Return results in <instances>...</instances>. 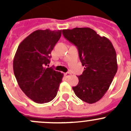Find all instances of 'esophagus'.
I'll use <instances>...</instances> for the list:
<instances>
[{"mask_svg":"<svg viewBox=\"0 0 131 131\" xmlns=\"http://www.w3.org/2000/svg\"><path fill=\"white\" fill-rule=\"evenodd\" d=\"M64 75L66 77H68L70 76V72H67V73H64Z\"/></svg>","mask_w":131,"mask_h":131,"instance_id":"34e87169","label":"esophagus"}]
</instances>
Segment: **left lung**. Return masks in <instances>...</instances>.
<instances>
[{
	"mask_svg": "<svg viewBox=\"0 0 131 131\" xmlns=\"http://www.w3.org/2000/svg\"><path fill=\"white\" fill-rule=\"evenodd\" d=\"M63 34L77 46L82 65L85 67L82 74L78 76L79 83L72 89L83 101L94 103L105 94L117 72L113 44L90 28L63 30Z\"/></svg>",
	"mask_w": 131,
	"mask_h": 131,
	"instance_id": "8db88e82",
	"label": "left lung"
}]
</instances>
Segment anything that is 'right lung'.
<instances>
[{
    "instance_id": "add662e5",
    "label": "right lung",
    "mask_w": 131,
    "mask_h": 131,
    "mask_svg": "<svg viewBox=\"0 0 131 131\" xmlns=\"http://www.w3.org/2000/svg\"><path fill=\"white\" fill-rule=\"evenodd\" d=\"M62 30H38L19 43L13 60V70L22 91L37 103L56 96L63 74L47 68L51 54Z\"/></svg>"
}]
</instances>
